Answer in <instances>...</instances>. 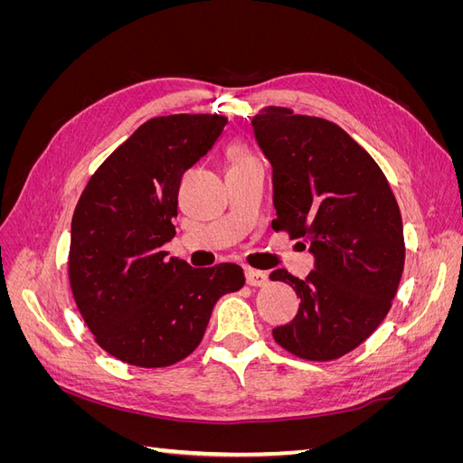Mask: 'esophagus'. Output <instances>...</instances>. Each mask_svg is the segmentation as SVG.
<instances>
[{
    "label": "esophagus",
    "instance_id": "34e87169",
    "mask_svg": "<svg viewBox=\"0 0 463 463\" xmlns=\"http://www.w3.org/2000/svg\"><path fill=\"white\" fill-rule=\"evenodd\" d=\"M245 278H247V284L253 286V288H264V286H269V282H270L269 274L260 272V270H253V269H249L245 272Z\"/></svg>",
    "mask_w": 463,
    "mask_h": 463
}]
</instances>
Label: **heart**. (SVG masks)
I'll use <instances>...</instances> for the list:
<instances>
[{
  "label": "heart",
  "instance_id": "1",
  "mask_svg": "<svg viewBox=\"0 0 463 463\" xmlns=\"http://www.w3.org/2000/svg\"><path fill=\"white\" fill-rule=\"evenodd\" d=\"M232 156H233V164H237V162H243V160H249V158H250L249 154H247L243 148H235V150L232 152Z\"/></svg>",
  "mask_w": 463,
  "mask_h": 463
}]
</instances>
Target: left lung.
<instances>
[{
    "label": "left lung",
    "instance_id": "8db88e82",
    "mask_svg": "<svg viewBox=\"0 0 463 463\" xmlns=\"http://www.w3.org/2000/svg\"><path fill=\"white\" fill-rule=\"evenodd\" d=\"M253 129L272 164V228L315 255L305 279L286 269L270 274L301 299L296 318L272 335L301 359H338L369 338L396 298L405 262L400 206L381 167L340 125L269 106Z\"/></svg>",
    "mask_w": 463,
    "mask_h": 463
}]
</instances>
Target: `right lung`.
<instances>
[{"label":"right lung","mask_w":463,"mask_h":463,"mask_svg":"<svg viewBox=\"0 0 463 463\" xmlns=\"http://www.w3.org/2000/svg\"><path fill=\"white\" fill-rule=\"evenodd\" d=\"M228 118H152L92 174L75 206L69 286L96 344L143 369L170 367L201 344L216 301L243 269L167 259L181 177L213 148Z\"/></svg>","instance_id":"obj_1"}]
</instances>
